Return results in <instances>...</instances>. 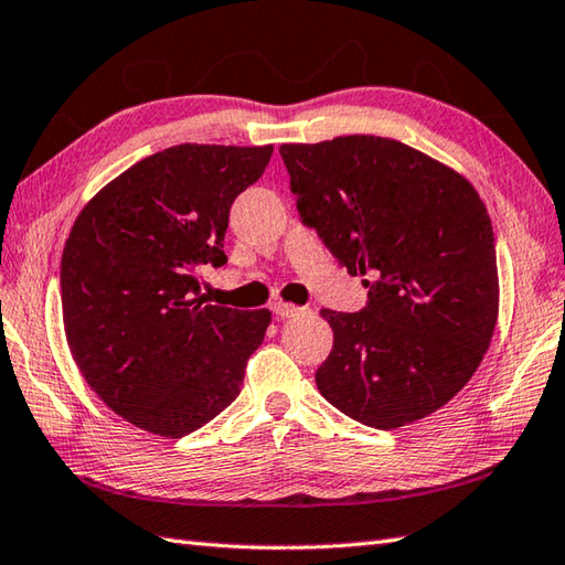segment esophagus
I'll return each mask as SVG.
<instances>
[{
    "instance_id": "esophagus-1",
    "label": "esophagus",
    "mask_w": 565,
    "mask_h": 565,
    "mask_svg": "<svg viewBox=\"0 0 565 565\" xmlns=\"http://www.w3.org/2000/svg\"><path fill=\"white\" fill-rule=\"evenodd\" d=\"M270 309H273L278 317H282V319H295V317L309 315V309L297 307V305H287V302H273Z\"/></svg>"
}]
</instances>
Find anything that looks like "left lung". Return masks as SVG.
Wrapping results in <instances>:
<instances>
[{
	"label": "left lung",
	"mask_w": 565,
	"mask_h": 565,
	"mask_svg": "<svg viewBox=\"0 0 565 565\" xmlns=\"http://www.w3.org/2000/svg\"><path fill=\"white\" fill-rule=\"evenodd\" d=\"M299 217L367 307L321 309L333 350L321 396L353 420L394 430L443 408L481 365L498 321L491 217L476 188L404 142L348 135L282 145Z\"/></svg>",
	"instance_id": "obj_1"
}]
</instances>
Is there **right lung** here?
<instances>
[{
    "label": "right lung",
    "instance_id": "right-lung-1",
    "mask_svg": "<svg viewBox=\"0 0 565 565\" xmlns=\"http://www.w3.org/2000/svg\"><path fill=\"white\" fill-rule=\"evenodd\" d=\"M273 145H177L104 185L72 224L60 287L82 377L120 418L161 437L203 428L239 396L268 309L205 305L198 270L224 266L230 207Z\"/></svg>",
    "mask_w": 565,
    "mask_h": 565
}]
</instances>
